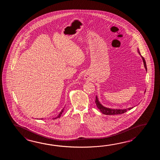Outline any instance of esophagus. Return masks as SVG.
<instances>
[{
    "instance_id": "obj_1",
    "label": "esophagus",
    "mask_w": 160,
    "mask_h": 160,
    "mask_svg": "<svg viewBox=\"0 0 160 160\" xmlns=\"http://www.w3.org/2000/svg\"><path fill=\"white\" fill-rule=\"evenodd\" d=\"M88 76H86V77H85V79H88Z\"/></svg>"
}]
</instances>
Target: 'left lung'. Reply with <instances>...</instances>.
Returning a JSON list of instances; mask_svg holds the SVG:
<instances>
[{"instance_id":"1","label":"left lung","mask_w":160,"mask_h":160,"mask_svg":"<svg viewBox=\"0 0 160 160\" xmlns=\"http://www.w3.org/2000/svg\"><path fill=\"white\" fill-rule=\"evenodd\" d=\"M138 52L139 53V54L141 55L140 52H139V50H138ZM141 58L142 59L143 62V65H144V67L146 69L147 71V68H146V62L144 58L142 56H141ZM95 103H96V105L97 106V108L99 109L100 112H102L103 114H105V115H116V114H123L124 112H126L128 110H130V109H133V108H130L128 109H110V108H105L103 106H102L101 103L99 102L98 101V99L97 98V96H96L95 97Z\"/></svg>"}]
</instances>
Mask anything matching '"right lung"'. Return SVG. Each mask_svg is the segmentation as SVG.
I'll return each mask as SVG.
<instances>
[{"mask_svg": "<svg viewBox=\"0 0 160 160\" xmlns=\"http://www.w3.org/2000/svg\"><path fill=\"white\" fill-rule=\"evenodd\" d=\"M63 110H64V108H63V109L62 110L61 112H60V113H59V115H58V116H57V117H55V118H53V119H56V118H60V117L61 116L62 114V112H63ZM41 119H42V118H41Z\"/></svg>", "mask_w": 160, "mask_h": 160, "instance_id": "obj_1", "label": "right lung"}]
</instances>
